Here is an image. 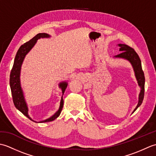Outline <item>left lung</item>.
<instances>
[{
    "mask_svg": "<svg viewBox=\"0 0 156 156\" xmlns=\"http://www.w3.org/2000/svg\"><path fill=\"white\" fill-rule=\"evenodd\" d=\"M119 48V51H122L121 54H119L115 56V58H122L127 59L131 63L133 66V70L135 72V75L137 80L138 85L141 88L140 93L139 94V101L136 108L134 109L133 112H134L136 109L141 105L144 97V90H145V76L143 69L141 67V62L139 57L138 54L133 48L129 47V45L125 44H118Z\"/></svg>",
    "mask_w": 156,
    "mask_h": 156,
    "instance_id": "1",
    "label": "left lung"
}]
</instances>
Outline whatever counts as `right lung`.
Returning a JSON list of instances; mask_svg holds the SVG:
<instances>
[{
    "label": "right lung",
    "mask_w": 156,
    "mask_h": 156,
    "mask_svg": "<svg viewBox=\"0 0 156 156\" xmlns=\"http://www.w3.org/2000/svg\"><path fill=\"white\" fill-rule=\"evenodd\" d=\"M50 37V35L43 33V34H38L36 35L34 37H33L31 40L26 42L25 44L22 45L19 48V50L16 53L14 64H13L12 68L11 69V74H10V87H11L12 101L14 102L15 107L18 109L19 111H21L22 113L29 118L30 120H32L31 118L28 115V107L27 103H26L23 92L21 87V82H20V74H21V69L23 62L24 60L25 55L27 54V53L31 50L33 47L35 45L36 42L40 38H48ZM68 82H62L59 84V87L62 88V97L60 101V105L58 111L52 115L51 117H49L44 121H39V122H50L57 119L61 113L62 110L63 105H64V100H63V94L66 90V88H67ZM36 122V121H35Z\"/></svg>",
    "instance_id": "add662e5"
}]
</instances>
